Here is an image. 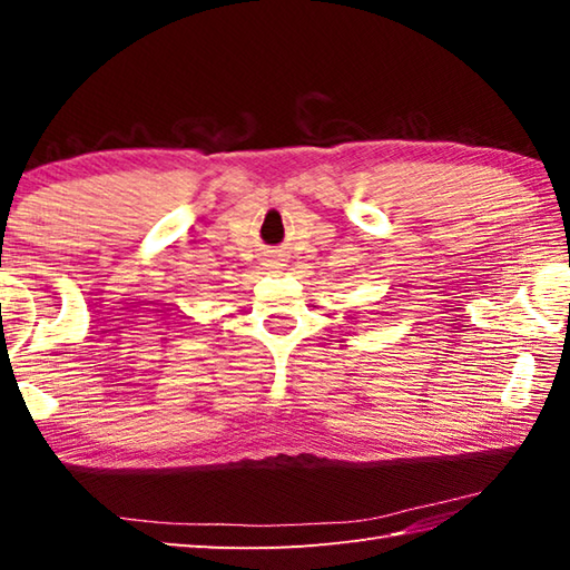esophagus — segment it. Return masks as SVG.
<instances>
[{
    "mask_svg": "<svg viewBox=\"0 0 570 570\" xmlns=\"http://www.w3.org/2000/svg\"><path fill=\"white\" fill-rule=\"evenodd\" d=\"M272 264H274V266H284V264H282V259H274Z\"/></svg>",
    "mask_w": 570,
    "mask_h": 570,
    "instance_id": "esophagus-1",
    "label": "esophagus"
}]
</instances>
